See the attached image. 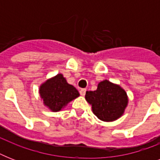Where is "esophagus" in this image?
<instances>
[{"label":"esophagus","mask_w":160,"mask_h":160,"mask_svg":"<svg viewBox=\"0 0 160 160\" xmlns=\"http://www.w3.org/2000/svg\"><path fill=\"white\" fill-rule=\"evenodd\" d=\"M85 92H86V89H81V90H80V94L82 96H84V95H85Z\"/></svg>","instance_id":"esophagus-1"}]
</instances>
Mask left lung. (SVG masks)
<instances>
[{
  "label": "left lung",
  "instance_id": "obj_1",
  "mask_svg": "<svg viewBox=\"0 0 160 160\" xmlns=\"http://www.w3.org/2000/svg\"><path fill=\"white\" fill-rule=\"evenodd\" d=\"M85 100L93 113L103 121H113L121 116L128 104L127 95L120 86L104 80L95 91H86Z\"/></svg>",
  "mask_w": 160,
  "mask_h": 160
}]
</instances>
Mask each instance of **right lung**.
<instances>
[{"label": "right lung", "instance_id": "obj_1", "mask_svg": "<svg viewBox=\"0 0 160 160\" xmlns=\"http://www.w3.org/2000/svg\"><path fill=\"white\" fill-rule=\"evenodd\" d=\"M44 104L52 111H59L80 94L73 85H69L61 74L46 80L40 88Z\"/></svg>", "mask_w": 160, "mask_h": 160}]
</instances>
